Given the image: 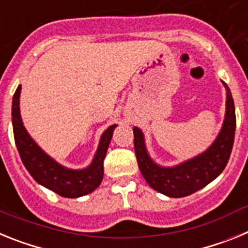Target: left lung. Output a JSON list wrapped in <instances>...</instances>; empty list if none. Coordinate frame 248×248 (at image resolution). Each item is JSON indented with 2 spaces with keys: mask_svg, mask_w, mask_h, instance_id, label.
I'll use <instances>...</instances> for the list:
<instances>
[{
  "mask_svg": "<svg viewBox=\"0 0 248 248\" xmlns=\"http://www.w3.org/2000/svg\"><path fill=\"white\" fill-rule=\"evenodd\" d=\"M226 88V113L220 133L214 143L203 153L175 166H161L151 159L146 150L145 138L138 126L134 131V148L140 172L151 189L169 198H184L199 191L214 181L221 172L231 155L236 130L235 104L230 88Z\"/></svg>",
  "mask_w": 248,
  "mask_h": 248,
  "instance_id": "1",
  "label": "left lung"
}]
</instances>
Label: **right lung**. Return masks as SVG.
Wrapping results in <instances>:
<instances>
[{
	"label": "right lung",
	"mask_w": 248,
	"mask_h": 248,
	"mask_svg": "<svg viewBox=\"0 0 248 248\" xmlns=\"http://www.w3.org/2000/svg\"><path fill=\"white\" fill-rule=\"evenodd\" d=\"M21 89L22 87L18 85L13 95L12 125L17 150L25 168L39 185L45 186L63 198L77 199L93 192L103 180V163L117 124L109 126L102 134L91 165L79 170L68 169L45 153L26 130L19 111Z\"/></svg>",
	"instance_id": "1"
}]
</instances>
